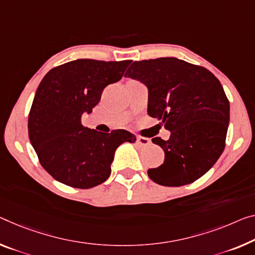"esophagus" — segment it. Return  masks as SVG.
I'll return each mask as SVG.
<instances>
[{"mask_svg":"<svg viewBox=\"0 0 255 255\" xmlns=\"http://www.w3.org/2000/svg\"><path fill=\"white\" fill-rule=\"evenodd\" d=\"M150 142H151L150 139L144 138V136H136V143H138L140 147H146V146H149Z\"/></svg>","mask_w":255,"mask_h":255,"instance_id":"obj_1","label":"esophagus"}]
</instances>
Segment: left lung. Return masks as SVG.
<instances>
[{
  "label": "left lung",
  "mask_w": 255,
  "mask_h": 255,
  "mask_svg": "<svg viewBox=\"0 0 255 255\" xmlns=\"http://www.w3.org/2000/svg\"><path fill=\"white\" fill-rule=\"evenodd\" d=\"M125 77L146 85L148 115L171 132L168 140L151 139L165 158L148 177L180 187L204 175L226 146L230 106L220 81L202 66L172 57L134 61Z\"/></svg>",
  "instance_id": "1"
}]
</instances>
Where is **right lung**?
<instances>
[{
  "label": "right lung",
  "mask_w": 255,
  "mask_h": 255,
  "mask_svg": "<svg viewBox=\"0 0 255 255\" xmlns=\"http://www.w3.org/2000/svg\"><path fill=\"white\" fill-rule=\"evenodd\" d=\"M131 60L77 59L50 70L35 93L28 116V135L44 170L57 181L89 189L106 181L117 147L134 142L127 130L98 132L82 125L101 93L119 82Z\"/></svg>",
  "instance_id": "right-lung-1"
}]
</instances>
